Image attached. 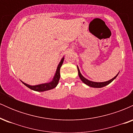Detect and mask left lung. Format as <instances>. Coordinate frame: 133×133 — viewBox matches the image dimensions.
I'll list each match as a JSON object with an SVG mask.
<instances>
[{"label":"left lung","mask_w":133,"mask_h":133,"mask_svg":"<svg viewBox=\"0 0 133 133\" xmlns=\"http://www.w3.org/2000/svg\"><path fill=\"white\" fill-rule=\"evenodd\" d=\"M77 70H78V74H79V77H80L81 80L82 81L84 82V83L86 84V85H88V86H89L90 87H92V88H103V87H104V86H107V85H108V84H110L111 82L112 81L114 80V79H116V77L117 76V75H118V74H119V72L118 74H117V75L115 76V77H114L113 78L110 79V80L108 81L102 82H93V81H89V80H88V79H87L85 78V77H84V76H82L81 74L80 71H79V69L78 68V66H77Z\"/></svg>","instance_id":"1"}]
</instances>
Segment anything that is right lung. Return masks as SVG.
<instances>
[{"label": "right lung", "mask_w": 133, "mask_h": 133, "mask_svg": "<svg viewBox=\"0 0 133 133\" xmlns=\"http://www.w3.org/2000/svg\"><path fill=\"white\" fill-rule=\"evenodd\" d=\"M64 57H62L61 62H59V65H58L57 70H56V74L53 77L52 81L49 82H47V83H44V84H41L39 85H36V86H30V85L27 84L26 83H24V82H22V83L24 84L25 86H26L27 88H29V89L33 90V91H38V92H43V91H48V90H51L52 89H54V88H56L58 84V82H59V79H60V69L61 67L62 66V63L64 62Z\"/></svg>", "instance_id": "obj_1"}]
</instances>
